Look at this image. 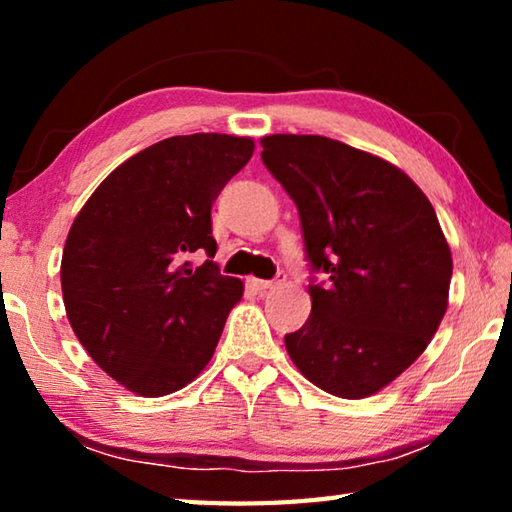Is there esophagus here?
Segmentation results:
<instances>
[{
  "label": "esophagus",
  "mask_w": 512,
  "mask_h": 512,
  "mask_svg": "<svg viewBox=\"0 0 512 512\" xmlns=\"http://www.w3.org/2000/svg\"><path fill=\"white\" fill-rule=\"evenodd\" d=\"M250 284H253L257 291H271L275 287H280L282 280H280V277H277V280H257V277H253V280H250Z\"/></svg>",
  "instance_id": "1"
}]
</instances>
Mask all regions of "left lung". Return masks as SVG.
Listing matches in <instances>:
<instances>
[{"label":"left lung","mask_w":512,"mask_h":512,"mask_svg":"<svg viewBox=\"0 0 512 512\" xmlns=\"http://www.w3.org/2000/svg\"><path fill=\"white\" fill-rule=\"evenodd\" d=\"M262 160L298 207L311 314L284 336L311 384L375 395L427 350L447 311L452 253L422 189L395 164L323 135L262 137Z\"/></svg>","instance_id":"left-lung-1"}]
</instances>
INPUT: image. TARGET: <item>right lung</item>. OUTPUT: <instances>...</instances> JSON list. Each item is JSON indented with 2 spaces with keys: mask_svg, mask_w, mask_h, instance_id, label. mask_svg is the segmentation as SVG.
<instances>
[{
  "mask_svg": "<svg viewBox=\"0 0 512 512\" xmlns=\"http://www.w3.org/2000/svg\"><path fill=\"white\" fill-rule=\"evenodd\" d=\"M253 151L250 137H169L119 164L69 228L60 264L69 325L128 391L176 393L210 363L244 296V282L212 262V203ZM198 249L211 259L192 269Z\"/></svg>",
  "mask_w": 512,
  "mask_h": 512,
  "instance_id": "add662e5",
  "label": "right lung"
}]
</instances>
